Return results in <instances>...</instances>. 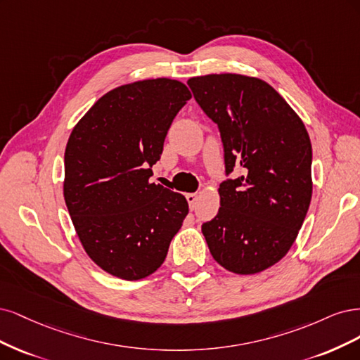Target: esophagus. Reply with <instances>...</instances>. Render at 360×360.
I'll list each match as a JSON object with an SVG mask.
<instances>
[{"instance_id":"esophagus-1","label":"esophagus","mask_w":360,"mask_h":360,"mask_svg":"<svg viewBox=\"0 0 360 360\" xmlns=\"http://www.w3.org/2000/svg\"><path fill=\"white\" fill-rule=\"evenodd\" d=\"M185 199H187V202H188V205H190V210H194L195 202H197V194H195V193L185 194Z\"/></svg>"}]
</instances>
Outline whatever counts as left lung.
Here are the masks:
<instances>
[{"mask_svg":"<svg viewBox=\"0 0 360 360\" xmlns=\"http://www.w3.org/2000/svg\"><path fill=\"white\" fill-rule=\"evenodd\" d=\"M188 86L217 124L224 150L221 207L202 224L207 247L230 272L268 269L293 245L309 207L312 148L305 125L256 77L207 75ZM236 169L241 176L230 179Z\"/></svg>","mask_w":360,"mask_h":360,"instance_id":"obj_1","label":"left lung"}]
</instances>
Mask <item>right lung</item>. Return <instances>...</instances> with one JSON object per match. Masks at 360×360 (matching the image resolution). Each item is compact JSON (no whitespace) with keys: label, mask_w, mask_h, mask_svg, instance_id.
Instances as JSON below:
<instances>
[{"label":"right lung","mask_w":360,"mask_h":360,"mask_svg":"<svg viewBox=\"0 0 360 360\" xmlns=\"http://www.w3.org/2000/svg\"><path fill=\"white\" fill-rule=\"evenodd\" d=\"M190 98L188 88L172 79L122 85L104 94L68 139V214L92 262L122 280L155 272L188 214L182 194L149 178Z\"/></svg>","instance_id":"obj_1"}]
</instances>
